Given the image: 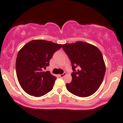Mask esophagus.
Returning a JSON list of instances; mask_svg holds the SVG:
<instances>
[{
  "label": "esophagus",
  "mask_w": 123,
  "mask_h": 123,
  "mask_svg": "<svg viewBox=\"0 0 123 123\" xmlns=\"http://www.w3.org/2000/svg\"><path fill=\"white\" fill-rule=\"evenodd\" d=\"M66 73H63V74H60V75H59V76H60V77H61V78H63V77H64L66 75Z\"/></svg>",
  "instance_id": "esophagus-1"
}]
</instances>
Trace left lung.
Wrapping results in <instances>:
<instances>
[{"label": "left lung", "instance_id": "left-lung-1", "mask_svg": "<svg viewBox=\"0 0 123 123\" xmlns=\"http://www.w3.org/2000/svg\"><path fill=\"white\" fill-rule=\"evenodd\" d=\"M62 48L74 71L72 81L66 84L67 90L80 97L92 95L102 84L105 74V63L101 51L94 45L81 41L64 44Z\"/></svg>", "mask_w": 123, "mask_h": 123}]
</instances>
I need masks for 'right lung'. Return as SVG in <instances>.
Listing matches in <instances>:
<instances>
[{
    "mask_svg": "<svg viewBox=\"0 0 123 123\" xmlns=\"http://www.w3.org/2000/svg\"><path fill=\"white\" fill-rule=\"evenodd\" d=\"M62 44L44 40H33L18 51L16 59L17 76L22 88L27 94L42 97L53 88L57 77L50 71H43L50 59Z\"/></svg>",
    "mask_w": 123,
    "mask_h": 123,
    "instance_id": "1",
    "label": "right lung"
}]
</instances>
